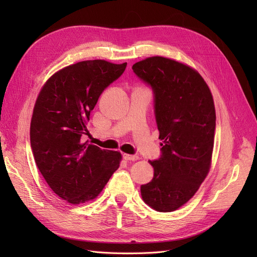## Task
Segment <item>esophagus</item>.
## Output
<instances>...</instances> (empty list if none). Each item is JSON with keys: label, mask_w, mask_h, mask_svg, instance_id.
Returning a JSON list of instances; mask_svg holds the SVG:
<instances>
[{"label": "esophagus", "mask_w": 257, "mask_h": 257, "mask_svg": "<svg viewBox=\"0 0 257 257\" xmlns=\"http://www.w3.org/2000/svg\"><path fill=\"white\" fill-rule=\"evenodd\" d=\"M123 159L125 160L126 162H135V161L138 160V157H137V155H131V154L124 153L123 154Z\"/></svg>", "instance_id": "obj_1"}]
</instances>
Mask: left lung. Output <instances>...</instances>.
Returning a JSON list of instances; mask_svg holds the SVG:
<instances>
[{"instance_id": "1", "label": "left lung", "mask_w": 257, "mask_h": 257, "mask_svg": "<svg viewBox=\"0 0 257 257\" xmlns=\"http://www.w3.org/2000/svg\"><path fill=\"white\" fill-rule=\"evenodd\" d=\"M132 68L152 87L162 141L161 158L149 161L154 176L141 186L142 197L157 211L172 212L194 196L211 167L213 97L196 69L176 60L155 56Z\"/></svg>"}]
</instances>
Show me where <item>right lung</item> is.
<instances>
[{
    "label": "right lung",
    "mask_w": 257,
    "mask_h": 257,
    "mask_svg": "<svg viewBox=\"0 0 257 257\" xmlns=\"http://www.w3.org/2000/svg\"><path fill=\"white\" fill-rule=\"evenodd\" d=\"M126 63L87 60L54 73L34 105L30 127L35 163L50 189L72 205L96 198L120 166L118 151L82 142L90 112Z\"/></svg>",
    "instance_id": "obj_1"
}]
</instances>
